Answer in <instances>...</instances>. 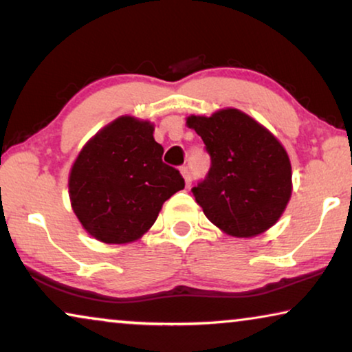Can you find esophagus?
<instances>
[{"label": "esophagus", "instance_id": "34e87169", "mask_svg": "<svg viewBox=\"0 0 352 352\" xmlns=\"http://www.w3.org/2000/svg\"><path fill=\"white\" fill-rule=\"evenodd\" d=\"M181 175H182V177H184V181H186V186L189 187L190 186V171H189V168L187 166H181Z\"/></svg>", "mask_w": 352, "mask_h": 352}]
</instances>
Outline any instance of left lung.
I'll list each match as a JSON object with an SVG mask.
<instances>
[{
    "label": "left lung",
    "instance_id": "8db88e82",
    "mask_svg": "<svg viewBox=\"0 0 352 352\" xmlns=\"http://www.w3.org/2000/svg\"><path fill=\"white\" fill-rule=\"evenodd\" d=\"M201 138L211 166L192 187L214 226L235 237H253L277 223L292 195V165L282 144L237 109L187 118Z\"/></svg>",
    "mask_w": 352,
    "mask_h": 352
}]
</instances>
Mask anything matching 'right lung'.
Listing matches in <instances>:
<instances>
[{
	"label": "right lung",
	"instance_id": "1",
	"mask_svg": "<svg viewBox=\"0 0 352 352\" xmlns=\"http://www.w3.org/2000/svg\"><path fill=\"white\" fill-rule=\"evenodd\" d=\"M153 126L120 117L83 147L70 171L72 208L104 243L138 240L155 223L162 205L186 182L162 160Z\"/></svg>",
	"mask_w": 352,
	"mask_h": 352
}]
</instances>
